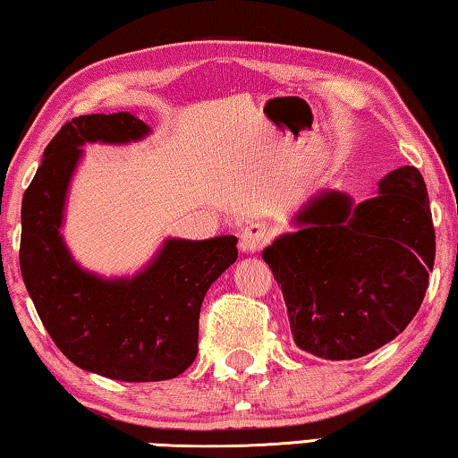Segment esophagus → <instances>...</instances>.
Masks as SVG:
<instances>
[{"label": "esophagus", "mask_w": 458, "mask_h": 458, "mask_svg": "<svg viewBox=\"0 0 458 458\" xmlns=\"http://www.w3.org/2000/svg\"><path fill=\"white\" fill-rule=\"evenodd\" d=\"M270 235L273 233H270L268 225L258 223V221L248 223L240 233V248L242 251L251 254V251H258L262 245H267L270 242Z\"/></svg>", "instance_id": "esophagus-1"}]
</instances>
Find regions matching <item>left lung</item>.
Instances as JSON below:
<instances>
[{
  "instance_id": "8db88e82",
  "label": "left lung",
  "mask_w": 458,
  "mask_h": 458,
  "mask_svg": "<svg viewBox=\"0 0 458 458\" xmlns=\"http://www.w3.org/2000/svg\"><path fill=\"white\" fill-rule=\"evenodd\" d=\"M293 225L297 231L276 237L262 258L283 291L297 347L322 360H357L407 328L436 258L420 171H390L360 204L322 191Z\"/></svg>"
}]
</instances>
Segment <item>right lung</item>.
Instances as JSON below:
<instances>
[{
  "label": "right lung",
  "mask_w": 458,
  "mask_h": 458,
  "mask_svg": "<svg viewBox=\"0 0 458 458\" xmlns=\"http://www.w3.org/2000/svg\"><path fill=\"white\" fill-rule=\"evenodd\" d=\"M148 131L125 111L74 117L47 144L22 198L20 270L43 327L78 368L122 382L169 380L191 366L204 295L237 260L233 235L167 240L131 278H103L72 258L59 229L81 147Z\"/></svg>",
  "instance_id": "add662e5"
}]
</instances>
